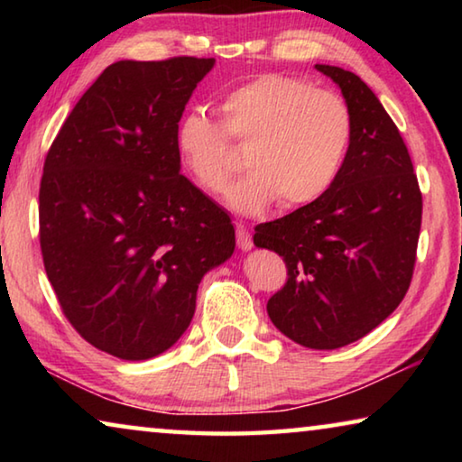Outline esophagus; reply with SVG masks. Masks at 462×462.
Here are the masks:
<instances>
[{"label":"esophagus","mask_w":462,"mask_h":462,"mask_svg":"<svg viewBox=\"0 0 462 462\" xmlns=\"http://www.w3.org/2000/svg\"><path fill=\"white\" fill-rule=\"evenodd\" d=\"M236 242H238L240 250L253 248V236H250V232L246 230L245 224H236Z\"/></svg>","instance_id":"34e87169"}]
</instances>
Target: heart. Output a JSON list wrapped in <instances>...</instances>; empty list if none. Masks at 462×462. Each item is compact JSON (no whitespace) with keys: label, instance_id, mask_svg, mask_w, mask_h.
I'll use <instances>...</instances> for the list:
<instances>
[{"label":"heart","instance_id":"heart-1","mask_svg":"<svg viewBox=\"0 0 462 462\" xmlns=\"http://www.w3.org/2000/svg\"><path fill=\"white\" fill-rule=\"evenodd\" d=\"M222 124L191 107L175 126L187 175L208 193H222L240 169L234 146L248 148V173L228 193L240 214H261L279 201L306 208L330 191L353 140V114L338 93L301 77L261 75L226 93Z\"/></svg>","mask_w":462,"mask_h":462}]
</instances>
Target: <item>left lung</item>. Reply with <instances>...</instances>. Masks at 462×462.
I'll use <instances>...</instances> for the list:
<instances>
[{
	"mask_svg": "<svg viewBox=\"0 0 462 462\" xmlns=\"http://www.w3.org/2000/svg\"><path fill=\"white\" fill-rule=\"evenodd\" d=\"M353 114L346 159L322 199L254 228L283 256L287 283L267 301L271 322L301 346L332 350L374 330L408 293L421 191L400 130L361 77L316 65Z\"/></svg>",
	"mask_w": 462,
	"mask_h": 462,
	"instance_id": "left-lung-1",
	"label": "left lung"
}]
</instances>
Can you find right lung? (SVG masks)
<instances>
[{
  "instance_id": "1",
  "label": "right lung",
  "mask_w": 462,
  "mask_h": 462,
  "mask_svg": "<svg viewBox=\"0 0 462 462\" xmlns=\"http://www.w3.org/2000/svg\"><path fill=\"white\" fill-rule=\"evenodd\" d=\"M214 59L118 60L52 140L38 193L41 250L81 338L144 361L181 338L201 277L230 259V216L179 173L175 126Z\"/></svg>"
}]
</instances>
